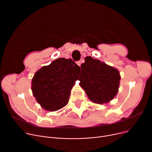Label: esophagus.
Returning a JSON list of instances; mask_svg holds the SVG:
<instances>
[{"label":"esophagus","instance_id":"esophagus-1","mask_svg":"<svg viewBox=\"0 0 152 152\" xmlns=\"http://www.w3.org/2000/svg\"><path fill=\"white\" fill-rule=\"evenodd\" d=\"M77 65L79 66H80V64H81V62L80 61H78V62H77Z\"/></svg>","mask_w":152,"mask_h":152}]
</instances>
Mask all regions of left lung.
<instances>
[{
	"label": "left lung",
	"mask_w": 152,
	"mask_h": 152,
	"mask_svg": "<svg viewBox=\"0 0 152 152\" xmlns=\"http://www.w3.org/2000/svg\"><path fill=\"white\" fill-rule=\"evenodd\" d=\"M84 60L85 62L80 65V86L92 102L109 103L118 92L121 79L118 70L90 56Z\"/></svg>",
	"instance_id": "obj_1"
}]
</instances>
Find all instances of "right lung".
<instances>
[{
    "label": "right lung",
    "mask_w": 152,
    "mask_h": 152,
    "mask_svg": "<svg viewBox=\"0 0 152 152\" xmlns=\"http://www.w3.org/2000/svg\"><path fill=\"white\" fill-rule=\"evenodd\" d=\"M79 72L80 67L69 58H59L42 66L32 79L31 89L37 103L50 112L65 106Z\"/></svg>",
    "instance_id": "right-lung-1"
}]
</instances>
